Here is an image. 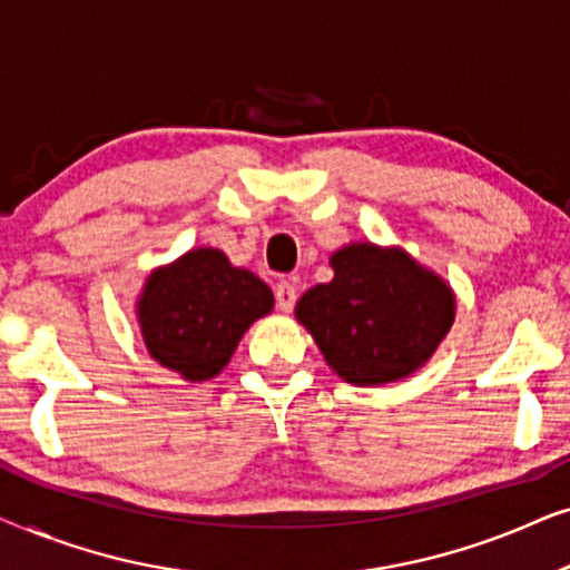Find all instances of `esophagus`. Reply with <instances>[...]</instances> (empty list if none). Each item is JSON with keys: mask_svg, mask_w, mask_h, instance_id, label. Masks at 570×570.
<instances>
[{"mask_svg": "<svg viewBox=\"0 0 570 570\" xmlns=\"http://www.w3.org/2000/svg\"><path fill=\"white\" fill-rule=\"evenodd\" d=\"M275 298H277V308L283 311V314H291L295 306V298H298V291H295L291 279H279L275 287Z\"/></svg>", "mask_w": 570, "mask_h": 570, "instance_id": "esophagus-1", "label": "esophagus"}]
</instances>
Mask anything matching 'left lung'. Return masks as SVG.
<instances>
[{
    "label": "left lung",
    "instance_id": "1",
    "mask_svg": "<svg viewBox=\"0 0 570 570\" xmlns=\"http://www.w3.org/2000/svg\"><path fill=\"white\" fill-rule=\"evenodd\" d=\"M332 283L301 295L295 318L330 368L355 386L407 379L454 324V291L402 248L350 244L332 254Z\"/></svg>",
    "mask_w": 570,
    "mask_h": 570
}]
</instances>
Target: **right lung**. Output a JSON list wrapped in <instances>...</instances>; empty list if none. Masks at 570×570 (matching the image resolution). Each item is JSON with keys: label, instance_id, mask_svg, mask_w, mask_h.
Returning <instances> with one entry per match:
<instances>
[{"label": "right lung", "instance_id": "obj_1", "mask_svg": "<svg viewBox=\"0 0 570 570\" xmlns=\"http://www.w3.org/2000/svg\"><path fill=\"white\" fill-rule=\"evenodd\" d=\"M272 306L267 283L202 246L147 277L137 318L155 361L186 381H207L228 365L244 332Z\"/></svg>", "mask_w": 570, "mask_h": 570}]
</instances>
